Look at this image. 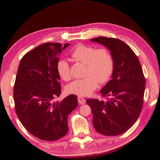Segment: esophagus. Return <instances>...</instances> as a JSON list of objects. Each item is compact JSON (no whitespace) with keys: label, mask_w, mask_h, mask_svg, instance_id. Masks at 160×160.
Instances as JSON below:
<instances>
[{"label":"esophagus","mask_w":160,"mask_h":160,"mask_svg":"<svg viewBox=\"0 0 160 160\" xmlns=\"http://www.w3.org/2000/svg\"><path fill=\"white\" fill-rule=\"evenodd\" d=\"M78 102H79V103L80 104H83L86 102L85 101V99L83 97H78Z\"/></svg>","instance_id":"obj_1"}]
</instances>
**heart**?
<instances>
[{
	"mask_svg": "<svg viewBox=\"0 0 160 160\" xmlns=\"http://www.w3.org/2000/svg\"><path fill=\"white\" fill-rule=\"evenodd\" d=\"M71 57L75 61L85 64L84 78L76 79L65 87L68 94L88 96L97 89L98 82L104 83L108 81L114 69L113 58L111 52L106 48L79 44L71 52ZM57 71L63 80L71 78L70 67L65 59H62L57 63Z\"/></svg>",
	"mask_w": 160,
	"mask_h": 160,
	"instance_id": "obj_1",
	"label": "heart"
}]
</instances>
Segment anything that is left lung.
<instances>
[{"label": "left lung", "mask_w": 160, "mask_h": 160, "mask_svg": "<svg viewBox=\"0 0 160 160\" xmlns=\"http://www.w3.org/2000/svg\"><path fill=\"white\" fill-rule=\"evenodd\" d=\"M90 40L105 46L114 62L112 79L101 90L108 100L87 99L93 116V126L103 135H120L139 117L145 91L144 75L138 58L124 42L103 36Z\"/></svg>", "instance_id": "left-lung-1"}]
</instances>
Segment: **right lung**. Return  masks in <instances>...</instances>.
<instances>
[{
  "label": "right lung",
  "mask_w": 160,
  "mask_h": 160,
  "mask_svg": "<svg viewBox=\"0 0 160 160\" xmlns=\"http://www.w3.org/2000/svg\"><path fill=\"white\" fill-rule=\"evenodd\" d=\"M69 45L43 43L26 53L18 66L13 92L16 112L24 127L42 140L55 141L67 134L68 116L78 104L73 94L53 101L61 94L58 56Z\"/></svg>",
  "instance_id": "right-lung-1"
}]
</instances>
